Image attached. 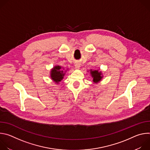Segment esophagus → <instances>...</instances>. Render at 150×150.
<instances>
[{"label": "esophagus", "mask_w": 150, "mask_h": 150, "mask_svg": "<svg viewBox=\"0 0 150 150\" xmlns=\"http://www.w3.org/2000/svg\"><path fill=\"white\" fill-rule=\"evenodd\" d=\"M79 68H80L79 64V63H76L75 65V68L76 69H79Z\"/></svg>", "instance_id": "esophagus-1"}]
</instances>
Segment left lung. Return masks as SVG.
I'll list each match as a JSON object with an SVG mask.
<instances>
[{
    "label": "left lung",
    "instance_id": "left-lung-1",
    "mask_svg": "<svg viewBox=\"0 0 150 150\" xmlns=\"http://www.w3.org/2000/svg\"><path fill=\"white\" fill-rule=\"evenodd\" d=\"M90 74L91 75V76L93 78V81L95 83H98V82H100L103 77L102 76L101 72V71L99 72L98 70H94V71L90 70Z\"/></svg>",
    "mask_w": 150,
    "mask_h": 150
}]
</instances>
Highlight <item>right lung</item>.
Wrapping results in <instances>:
<instances>
[{
  "instance_id": "add662e5",
  "label": "right lung",
  "mask_w": 150,
  "mask_h": 150,
  "mask_svg": "<svg viewBox=\"0 0 150 150\" xmlns=\"http://www.w3.org/2000/svg\"><path fill=\"white\" fill-rule=\"evenodd\" d=\"M60 66H55L50 71V77L53 81H54L56 83H59L65 76V71Z\"/></svg>"
}]
</instances>
